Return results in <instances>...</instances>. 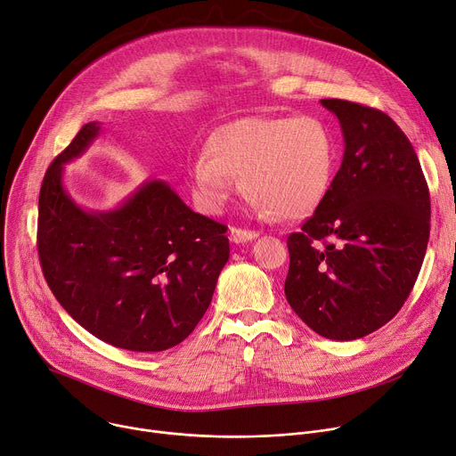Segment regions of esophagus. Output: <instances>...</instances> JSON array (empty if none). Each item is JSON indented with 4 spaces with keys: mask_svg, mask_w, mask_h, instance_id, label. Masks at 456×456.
I'll use <instances>...</instances> for the list:
<instances>
[{
    "mask_svg": "<svg viewBox=\"0 0 456 456\" xmlns=\"http://www.w3.org/2000/svg\"><path fill=\"white\" fill-rule=\"evenodd\" d=\"M259 233L254 232V230H247V228H237V226H232L230 228V239L233 242H247V240H252L256 239Z\"/></svg>",
    "mask_w": 456,
    "mask_h": 456,
    "instance_id": "obj_1",
    "label": "esophagus"
}]
</instances>
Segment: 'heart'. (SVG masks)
Masks as SVG:
<instances>
[{"instance_id": "b5f03b06", "label": "heart", "mask_w": 456, "mask_h": 456, "mask_svg": "<svg viewBox=\"0 0 456 456\" xmlns=\"http://www.w3.org/2000/svg\"><path fill=\"white\" fill-rule=\"evenodd\" d=\"M336 159V136L318 117H248L209 136L208 153L190 164V177L206 212H217L240 175L259 212L301 219L323 202Z\"/></svg>"}]
</instances>
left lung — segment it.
I'll return each instance as SVG.
<instances>
[{
    "label": "left lung",
    "instance_id": "8db88e82",
    "mask_svg": "<svg viewBox=\"0 0 456 456\" xmlns=\"http://www.w3.org/2000/svg\"><path fill=\"white\" fill-rule=\"evenodd\" d=\"M345 153L323 202L289 235L285 296L323 338L350 341L391 322L407 301L429 240L422 166L396 122L363 103L325 98Z\"/></svg>",
    "mask_w": 456,
    "mask_h": 456
}]
</instances>
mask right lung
Instances as JSON below:
<instances>
[{
  "label": "right lung",
  "mask_w": 456,
  "mask_h": 456,
  "mask_svg": "<svg viewBox=\"0 0 456 456\" xmlns=\"http://www.w3.org/2000/svg\"><path fill=\"white\" fill-rule=\"evenodd\" d=\"M100 133L86 124L49 166L38 200V256L58 303L98 339L134 353L184 341L230 257L226 226L195 214L164 181L120 208L87 212L61 184L63 164Z\"/></svg>",
  "instance_id": "1"
}]
</instances>
